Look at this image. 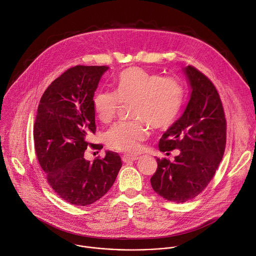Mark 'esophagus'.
<instances>
[{
  "instance_id": "1",
  "label": "esophagus",
  "mask_w": 256,
  "mask_h": 256,
  "mask_svg": "<svg viewBox=\"0 0 256 256\" xmlns=\"http://www.w3.org/2000/svg\"><path fill=\"white\" fill-rule=\"evenodd\" d=\"M138 159V157H136V156H128V155H124L122 156V161L124 162H132V161H136Z\"/></svg>"
}]
</instances>
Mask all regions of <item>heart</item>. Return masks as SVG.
<instances>
[{"label":"heart","instance_id":"obj_1","mask_svg":"<svg viewBox=\"0 0 256 256\" xmlns=\"http://www.w3.org/2000/svg\"><path fill=\"white\" fill-rule=\"evenodd\" d=\"M114 84L115 92H97L92 105L99 120L109 124L122 103H134L132 116L138 120L116 124L106 134V142L111 149L134 154L148 138L144 121L153 128L174 124L182 107L184 90L178 80L138 67L126 69L114 80Z\"/></svg>","mask_w":256,"mask_h":256}]
</instances>
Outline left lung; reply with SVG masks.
I'll use <instances>...</instances> for the list:
<instances>
[{
	"instance_id": "left-lung-1",
	"label": "left lung",
	"mask_w": 256,
	"mask_h": 256,
	"mask_svg": "<svg viewBox=\"0 0 256 256\" xmlns=\"http://www.w3.org/2000/svg\"><path fill=\"white\" fill-rule=\"evenodd\" d=\"M182 72L191 88L180 118L159 141L162 152L180 150L170 162L157 158L153 190L166 200L184 203L199 195L214 178L224 156L226 122L214 84L191 65Z\"/></svg>"
}]
</instances>
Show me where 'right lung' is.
Instances as JSON below:
<instances>
[{
    "label": "right lung",
    "mask_w": 256,
    "mask_h": 256,
    "mask_svg": "<svg viewBox=\"0 0 256 256\" xmlns=\"http://www.w3.org/2000/svg\"><path fill=\"white\" fill-rule=\"evenodd\" d=\"M108 66L69 68L42 94L34 126L38 164L55 193L66 202L88 206L103 197L122 166L120 155L106 151L103 159L86 160L96 132L94 94Z\"/></svg>",
    "instance_id": "obj_1"
}]
</instances>
